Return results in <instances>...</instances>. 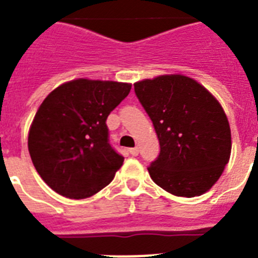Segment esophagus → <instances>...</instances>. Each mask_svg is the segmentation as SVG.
<instances>
[{
  "instance_id": "1",
  "label": "esophagus",
  "mask_w": 258,
  "mask_h": 258,
  "mask_svg": "<svg viewBox=\"0 0 258 258\" xmlns=\"http://www.w3.org/2000/svg\"><path fill=\"white\" fill-rule=\"evenodd\" d=\"M129 152H131L132 156H138V154H140V149H138V147H134V149H129Z\"/></svg>"
}]
</instances>
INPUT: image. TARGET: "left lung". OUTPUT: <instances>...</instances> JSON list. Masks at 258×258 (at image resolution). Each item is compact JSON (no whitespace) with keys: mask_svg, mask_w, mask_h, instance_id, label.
Here are the masks:
<instances>
[{"mask_svg":"<svg viewBox=\"0 0 258 258\" xmlns=\"http://www.w3.org/2000/svg\"><path fill=\"white\" fill-rule=\"evenodd\" d=\"M134 92L160 143V154L147 168L152 181L175 197L207 192L231 154L230 125L217 99L182 75L143 80Z\"/></svg>","mask_w":258,"mask_h":258,"instance_id":"1","label":"left lung"}]
</instances>
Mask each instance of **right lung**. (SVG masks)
I'll return each mask as SVG.
<instances>
[{
    "instance_id": "obj_1",
    "label": "right lung",
    "mask_w": 258,
    "mask_h": 258,
    "mask_svg": "<svg viewBox=\"0 0 258 258\" xmlns=\"http://www.w3.org/2000/svg\"><path fill=\"white\" fill-rule=\"evenodd\" d=\"M131 84L79 79L52 90L28 134L32 163L52 190L85 199L106 187L124 157L109 145L106 120Z\"/></svg>"
}]
</instances>
